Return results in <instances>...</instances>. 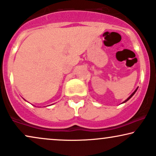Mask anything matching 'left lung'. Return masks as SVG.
Here are the masks:
<instances>
[{
  "mask_svg": "<svg viewBox=\"0 0 156 156\" xmlns=\"http://www.w3.org/2000/svg\"><path fill=\"white\" fill-rule=\"evenodd\" d=\"M136 90H137V89H136V90H135V91H134V92H133V93L132 94H131V96H130V97H129V98L126 99V100H125V102H127V101H128V100H129V99H130V98H131V97H132L133 96V95H134V94H135V92H136Z\"/></svg>",
  "mask_w": 156,
  "mask_h": 156,
  "instance_id": "1",
  "label": "left lung"
}]
</instances>
